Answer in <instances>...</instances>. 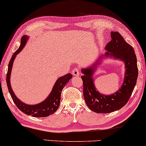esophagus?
<instances>
[{
	"label": "esophagus",
	"instance_id": "1",
	"mask_svg": "<svg viewBox=\"0 0 146 146\" xmlns=\"http://www.w3.org/2000/svg\"><path fill=\"white\" fill-rule=\"evenodd\" d=\"M72 74L74 76H78L80 74V69L78 68H74L72 70Z\"/></svg>",
	"mask_w": 146,
	"mask_h": 146
}]
</instances>
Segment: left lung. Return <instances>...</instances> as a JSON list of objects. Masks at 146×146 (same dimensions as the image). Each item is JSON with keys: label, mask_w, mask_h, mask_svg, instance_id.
Instances as JSON below:
<instances>
[{"label": "left lung", "mask_w": 146, "mask_h": 146, "mask_svg": "<svg viewBox=\"0 0 146 146\" xmlns=\"http://www.w3.org/2000/svg\"><path fill=\"white\" fill-rule=\"evenodd\" d=\"M111 34L112 39L106 46L108 51L106 56H113L125 64V78L120 89L111 95L100 94L96 89L92 79L95 68L92 66L82 70L84 74L82 79L85 101L88 107L96 113H109L122 108L132 94L138 74L137 57L133 46L126 42L118 32H112Z\"/></svg>", "instance_id": "obj_1"}]
</instances>
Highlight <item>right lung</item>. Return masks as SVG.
<instances>
[{"label": "right lung", "mask_w": 146, "mask_h": 146, "mask_svg": "<svg viewBox=\"0 0 146 146\" xmlns=\"http://www.w3.org/2000/svg\"><path fill=\"white\" fill-rule=\"evenodd\" d=\"M27 40V35H23L22 38H21L20 47L14 52L10 61H9L8 72H7L6 74L7 86H8L9 92L11 95V97L12 98L13 102L15 103L16 106L17 107V108L21 111H22L23 113L28 114V115H31L33 117H37V118H40V117H46L54 113L57 111V109L59 108V104H60L62 90H63L64 86L67 84L68 81L72 78V75L71 74L68 73L65 76L59 78L56 81L53 89H52V92L49 94L48 97H47L44 101L40 103V104L34 105V106H30V105L25 104L22 102H21L16 97V96L14 94L13 90L11 87L10 74L14 59H15L17 55L21 51V50L25 46Z\"/></svg>", "instance_id": "add662e5"}]
</instances>
